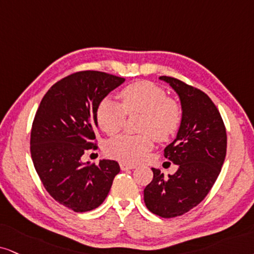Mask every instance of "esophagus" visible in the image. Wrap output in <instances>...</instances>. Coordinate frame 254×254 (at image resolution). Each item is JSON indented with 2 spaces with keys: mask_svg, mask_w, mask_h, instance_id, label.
I'll list each match as a JSON object with an SVG mask.
<instances>
[{
  "mask_svg": "<svg viewBox=\"0 0 254 254\" xmlns=\"http://www.w3.org/2000/svg\"><path fill=\"white\" fill-rule=\"evenodd\" d=\"M120 167H121L122 171L134 170V168H136V165L129 164V162H126V161H122V162H120Z\"/></svg>",
  "mask_w": 254,
  "mask_h": 254,
  "instance_id": "esophagus-1",
  "label": "esophagus"
}]
</instances>
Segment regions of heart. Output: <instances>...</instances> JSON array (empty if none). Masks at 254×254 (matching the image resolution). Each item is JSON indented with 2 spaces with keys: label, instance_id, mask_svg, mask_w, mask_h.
<instances>
[{
  "label": "heart",
  "instance_id": "b5f03b06",
  "mask_svg": "<svg viewBox=\"0 0 254 254\" xmlns=\"http://www.w3.org/2000/svg\"><path fill=\"white\" fill-rule=\"evenodd\" d=\"M122 105L112 99L100 102L96 120L101 129L109 135L120 132L126 120V112L142 113L140 135L121 134L107 143V153L119 160L136 162L152 149L153 137L158 141L168 140L180 127L183 111L180 105L167 98L160 87L148 81H139L125 87L120 92Z\"/></svg>",
  "mask_w": 254,
  "mask_h": 254
}]
</instances>
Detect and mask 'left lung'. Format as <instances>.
Returning a JSON list of instances; mask_svg holds the SVG:
<instances>
[{
    "instance_id": "8db88e82",
    "label": "left lung",
    "mask_w": 254,
    "mask_h": 254,
    "mask_svg": "<svg viewBox=\"0 0 254 254\" xmlns=\"http://www.w3.org/2000/svg\"><path fill=\"white\" fill-rule=\"evenodd\" d=\"M178 94L183 119L177 136L165 148V158L178 166L165 177L152 168L153 180L143 190L147 208L159 217L173 218L195 207L207 195L226 156L223 119L201 90L170 76H160Z\"/></svg>"
}]
</instances>
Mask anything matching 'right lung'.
<instances>
[{"mask_svg": "<svg viewBox=\"0 0 254 254\" xmlns=\"http://www.w3.org/2000/svg\"><path fill=\"white\" fill-rule=\"evenodd\" d=\"M124 77L96 70L74 73L53 84L37 109L30 134L34 167L56 201L88 212L105 201L120 166L114 160L83 162L98 128L96 111Z\"/></svg>", "mask_w": 254, "mask_h": 254, "instance_id": "1", "label": "right lung"}]
</instances>
